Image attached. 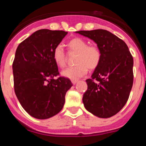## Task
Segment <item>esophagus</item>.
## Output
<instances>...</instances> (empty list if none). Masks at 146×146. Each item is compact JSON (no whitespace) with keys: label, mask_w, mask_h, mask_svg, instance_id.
Wrapping results in <instances>:
<instances>
[{"label":"esophagus","mask_w":146,"mask_h":146,"mask_svg":"<svg viewBox=\"0 0 146 146\" xmlns=\"http://www.w3.org/2000/svg\"><path fill=\"white\" fill-rule=\"evenodd\" d=\"M78 79H72L71 80V81H72V83H73V84H76V83L78 82Z\"/></svg>","instance_id":"34e87169"}]
</instances>
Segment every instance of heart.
Here are the masks:
<instances>
[{"label": "heart", "mask_w": 146, "mask_h": 146, "mask_svg": "<svg viewBox=\"0 0 146 146\" xmlns=\"http://www.w3.org/2000/svg\"><path fill=\"white\" fill-rule=\"evenodd\" d=\"M67 47L70 53L77 54L75 66L69 67L62 71V76L70 79H77L85 76L88 70H94L98 68L102 60V52L98 46L88 44L85 39L75 37L69 40ZM54 63L60 68L66 65V53L61 44L54 47L52 52Z\"/></svg>", "instance_id": "obj_1"}]
</instances>
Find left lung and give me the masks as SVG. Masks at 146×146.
<instances>
[{"label":"left lung","instance_id":"obj_1","mask_svg":"<svg viewBox=\"0 0 146 146\" xmlns=\"http://www.w3.org/2000/svg\"><path fill=\"white\" fill-rule=\"evenodd\" d=\"M94 41L102 52V60L83 96L84 107L101 118L119 112L128 100L133 84V58L122 39L104 29L78 31Z\"/></svg>","mask_w":146,"mask_h":146}]
</instances>
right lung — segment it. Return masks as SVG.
Returning <instances> with one entry per match:
<instances>
[{"label":"right lung","mask_w":146,"mask_h":146,"mask_svg":"<svg viewBox=\"0 0 146 146\" xmlns=\"http://www.w3.org/2000/svg\"><path fill=\"white\" fill-rule=\"evenodd\" d=\"M68 32L40 29L18 46L13 62L14 92L28 114L36 119H48L59 113L65 104L70 80L59 76L52 58L54 47Z\"/></svg>","instance_id":"add662e5"}]
</instances>
